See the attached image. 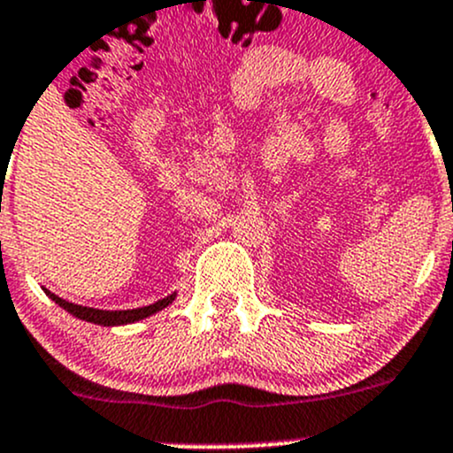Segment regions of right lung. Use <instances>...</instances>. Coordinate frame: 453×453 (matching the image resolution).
<instances>
[{"label":"right lung","mask_w":453,"mask_h":453,"mask_svg":"<svg viewBox=\"0 0 453 453\" xmlns=\"http://www.w3.org/2000/svg\"><path fill=\"white\" fill-rule=\"evenodd\" d=\"M45 294L50 296V298L54 300V303L58 304V307L65 309L67 313L76 315L79 319H85V322H94V324H100V326H120V324H131V322H138V319H144L149 318V315L162 311L164 307H168V304L175 300L177 294H171L166 296V298L157 300V303L149 304V307H140V309H127V311H103V309H91V307H81V304H74V303H67V300L58 298L57 294H52V291L45 289Z\"/></svg>","instance_id":"1"}]
</instances>
